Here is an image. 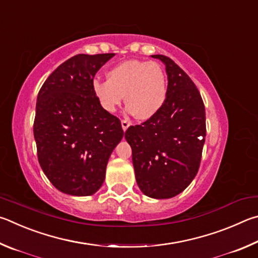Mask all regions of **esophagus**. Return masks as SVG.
I'll return each mask as SVG.
<instances>
[{
  "instance_id": "34e87169",
  "label": "esophagus",
  "mask_w": 258,
  "mask_h": 258,
  "mask_svg": "<svg viewBox=\"0 0 258 258\" xmlns=\"http://www.w3.org/2000/svg\"><path fill=\"white\" fill-rule=\"evenodd\" d=\"M121 125H122V129H123V132H125V130L129 128L130 122L128 120H121Z\"/></svg>"
}]
</instances>
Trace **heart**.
Returning <instances> with one entry per match:
<instances>
[{"label": "heart", "mask_w": 258, "mask_h": 258, "mask_svg": "<svg viewBox=\"0 0 258 258\" xmlns=\"http://www.w3.org/2000/svg\"><path fill=\"white\" fill-rule=\"evenodd\" d=\"M166 76L154 61L126 60L106 72V81L95 80L94 94L106 112L113 113L124 103L139 120L157 114L166 98Z\"/></svg>", "instance_id": "heart-1"}]
</instances>
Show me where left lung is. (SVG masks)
<instances>
[{
	"label": "left lung",
	"instance_id": "left-lung-1",
	"mask_svg": "<svg viewBox=\"0 0 258 258\" xmlns=\"http://www.w3.org/2000/svg\"><path fill=\"white\" fill-rule=\"evenodd\" d=\"M152 56L165 64V102L151 119L130 125L124 137L133 150L138 187L148 197L165 200L183 191L200 169L206 137L205 106L181 68L165 55Z\"/></svg>",
	"mask_w": 258,
	"mask_h": 258
}]
</instances>
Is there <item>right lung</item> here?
Here are the masks:
<instances>
[{"mask_svg": "<svg viewBox=\"0 0 258 258\" xmlns=\"http://www.w3.org/2000/svg\"><path fill=\"white\" fill-rule=\"evenodd\" d=\"M114 55L77 54L49 75L38 93V162L53 186L68 195L89 196L101 188L111 153L124 135L93 90L96 72Z\"/></svg>", "mask_w": 258, "mask_h": 258, "instance_id": "obj_1", "label": "right lung"}]
</instances>
